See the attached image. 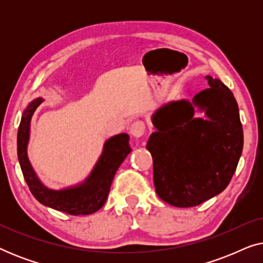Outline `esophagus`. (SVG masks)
I'll list each match as a JSON object with an SVG mask.
<instances>
[{"mask_svg": "<svg viewBox=\"0 0 263 263\" xmlns=\"http://www.w3.org/2000/svg\"><path fill=\"white\" fill-rule=\"evenodd\" d=\"M130 134L134 136V138H141V136L145 134L146 132V123L143 121H135L134 123H132L130 125Z\"/></svg>", "mask_w": 263, "mask_h": 263, "instance_id": "obj_1", "label": "esophagus"}]
</instances>
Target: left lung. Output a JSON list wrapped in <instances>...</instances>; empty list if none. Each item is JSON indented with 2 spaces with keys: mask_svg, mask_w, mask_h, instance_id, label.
Here are the masks:
<instances>
[{
  "mask_svg": "<svg viewBox=\"0 0 263 263\" xmlns=\"http://www.w3.org/2000/svg\"><path fill=\"white\" fill-rule=\"evenodd\" d=\"M210 88L193 103L208 120L194 118L186 100L170 103L154 114L158 129L146 148L153 158V181L161 200L175 207H194L229 185L243 149V128L232 92L206 77Z\"/></svg>",
  "mask_w": 263,
  "mask_h": 263,
  "instance_id": "obj_1",
  "label": "left lung"
}]
</instances>
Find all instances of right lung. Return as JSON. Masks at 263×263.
<instances>
[{
    "label": "right lung",
    "instance_id": "right-lung-1",
    "mask_svg": "<svg viewBox=\"0 0 263 263\" xmlns=\"http://www.w3.org/2000/svg\"><path fill=\"white\" fill-rule=\"evenodd\" d=\"M41 103L42 99H37L28 105L21 117L17 130V158L25 181L33 196L44 206L70 215L95 213L104 206L109 196L115 174L128 154L132 152L129 146V136L127 134H120L107 140L102 157L84 184L61 192L50 190L38 181L28 161L26 152L31 117Z\"/></svg>",
    "mask_w": 263,
    "mask_h": 263
}]
</instances>
